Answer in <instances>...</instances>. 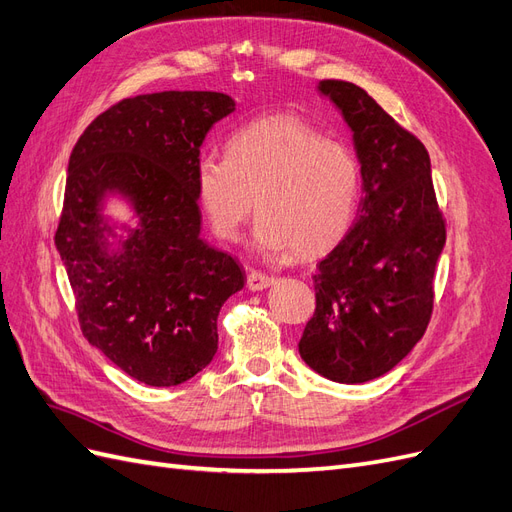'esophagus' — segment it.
Wrapping results in <instances>:
<instances>
[{
    "label": "esophagus",
    "instance_id": "obj_1",
    "mask_svg": "<svg viewBox=\"0 0 512 512\" xmlns=\"http://www.w3.org/2000/svg\"><path fill=\"white\" fill-rule=\"evenodd\" d=\"M273 284V277L267 275V273H260V271H252L250 275H247V288H250L252 292L256 290H265Z\"/></svg>",
    "mask_w": 512,
    "mask_h": 512
}]
</instances>
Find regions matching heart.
<instances>
[{
  "instance_id": "1",
  "label": "heart",
  "mask_w": 512,
  "mask_h": 512,
  "mask_svg": "<svg viewBox=\"0 0 512 512\" xmlns=\"http://www.w3.org/2000/svg\"><path fill=\"white\" fill-rule=\"evenodd\" d=\"M196 194L215 235L235 241L254 209L262 252L316 256L346 235L361 173L352 151L309 123L275 115L232 132L226 156H203Z\"/></svg>"
}]
</instances>
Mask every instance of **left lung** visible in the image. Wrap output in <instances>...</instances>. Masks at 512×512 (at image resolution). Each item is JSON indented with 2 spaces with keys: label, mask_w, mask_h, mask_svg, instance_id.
<instances>
[{
  "label": "left lung",
  "mask_w": 512,
  "mask_h": 512,
  "mask_svg": "<svg viewBox=\"0 0 512 512\" xmlns=\"http://www.w3.org/2000/svg\"><path fill=\"white\" fill-rule=\"evenodd\" d=\"M318 91L352 130L363 196L348 235L318 262L299 354L324 378L361 384L423 337L446 226L425 145L354 83L320 81Z\"/></svg>",
  "instance_id": "left-lung-1"
}]
</instances>
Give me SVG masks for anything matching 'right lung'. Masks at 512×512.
Returning <instances> with one entry per match:
<instances>
[{"label": "right lung", "mask_w": 512, "mask_h": 512, "mask_svg": "<svg viewBox=\"0 0 512 512\" xmlns=\"http://www.w3.org/2000/svg\"><path fill=\"white\" fill-rule=\"evenodd\" d=\"M235 106L218 91L126 98L89 123L68 162L55 245L81 331L149 386H177L211 363L220 309L245 284L239 262L200 237L194 183L200 145ZM108 195L127 200L136 227L103 215Z\"/></svg>", "instance_id": "1"}]
</instances>
